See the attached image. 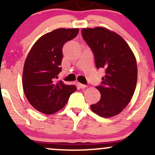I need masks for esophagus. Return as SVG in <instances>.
Returning a JSON list of instances; mask_svg holds the SVG:
<instances>
[{
	"label": "esophagus",
	"mask_w": 155,
	"mask_h": 155,
	"mask_svg": "<svg viewBox=\"0 0 155 155\" xmlns=\"http://www.w3.org/2000/svg\"><path fill=\"white\" fill-rule=\"evenodd\" d=\"M79 87L81 89H84V88H86L87 87V85H85V84H81V83H79Z\"/></svg>",
	"instance_id": "1"
}]
</instances>
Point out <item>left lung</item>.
Masks as SVG:
<instances>
[{
	"label": "left lung",
	"instance_id": "1",
	"mask_svg": "<svg viewBox=\"0 0 155 155\" xmlns=\"http://www.w3.org/2000/svg\"><path fill=\"white\" fill-rule=\"evenodd\" d=\"M81 34L95 56L97 68H104L102 85L96 87L101 97L90 108L98 116H116L128 105L136 90V57L122 36L106 28H83Z\"/></svg>",
	"mask_w": 155,
	"mask_h": 155
}]
</instances>
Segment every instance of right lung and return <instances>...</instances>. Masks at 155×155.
I'll return each instance as SVG.
<instances>
[{"label": "right lung", "instance_id": "right-lung-1", "mask_svg": "<svg viewBox=\"0 0 155 155\" xmlns=\"http://www.w3.org/2000/svg\"><path fill=\"white\" fill-rule=\"evenodd\" d=\"M79 28H58L33 44L25 61L22 87L28 102L35 109L51 114L63 108L76 90L74 85L56 81L61 71L63 47L74 38Z\"/></svg>", "mask_w": 155, "mask_h": 155}]
</instances>
